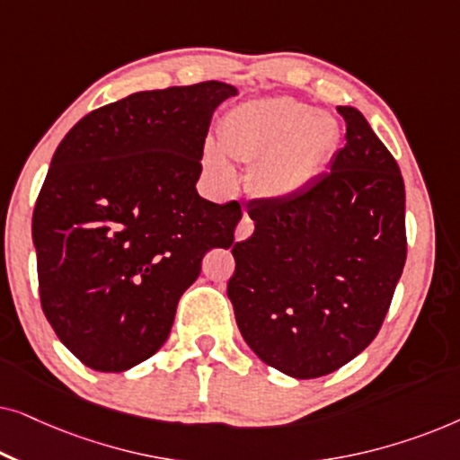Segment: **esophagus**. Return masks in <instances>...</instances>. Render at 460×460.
Segmentation results:
<instances>
[{
  "label": "esophagus",
  "mask_w": 460,
  "mask_h": 460,
  "mask_svg": "<svg viewBox=\"0 0 460 460\" xmlns=\"http://www.w3.org/2000/svg\"><path fill=\"white\" fill-rule=\"evenodd\" d=\"M251 234H253V219L249 216H243V219L236 226V241H247Z\"/></svg>",
  "instance_id": "1"
}]
</instances>
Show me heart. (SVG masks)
I'll use <instances>...</instances> for the list:
<instances>
[{
	"label": "heart",
	"instance_id": "b5f03b06",
	"mask_svg": "<svg viewBox=\"0 0 460 460\" xmlns=\"http://www.w3.org/2000/svg\"><path fill=\"white\" fill-rule=\"evenodd\" d=\"M339 142L329 112L288 96L257 98L230 109L219 121L217 142L207 140L203 163L222 184L236 180L233 161L251 163V186L261 199L291 200L324 172Z\"/></svg>",
	"mask_w": 460,
	"mask_h": 460
}]
</instances>
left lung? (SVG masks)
Listing matches in <instances>:
<instances>
[{"instance_id":"1","label":"left lung","mask_w":460,"mask_h":460,"mask_svg":"<svg viewBox=\"0 0 460 460\" xmlns=\"http://www.w3.org/2000/svg\"><path fill=\"white\" fill-rule=\"evenodd\" d=\"M345 146L304 194L249 205L228 299L257 358L293 379L341 368L379 332L406 261L400 167L354 106Z\"/></svg>"}]
</instances>
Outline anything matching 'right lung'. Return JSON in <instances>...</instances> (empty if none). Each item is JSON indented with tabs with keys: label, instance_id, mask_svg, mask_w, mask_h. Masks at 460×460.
<instances>
[{
	"label": "right lung",
	"instance_id": "obj_1",
	"mask_svg": "<svg viewBox=\"0 0 460 460\" xmlns=\"http://www.w3.org/2000/svg\"><path fill=\"white\" fill-rule=\"evenodd\" d=\"M222 81L136 92L58 144L33 211L41 307L85 367L123 373L161 349L209 249L243 211L197 192Z\"/></svg>",
	"mask_w": 460,
	"mask_h": 460
}]
</instances>
